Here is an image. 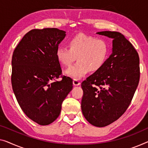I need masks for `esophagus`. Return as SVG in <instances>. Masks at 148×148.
Masks as SVG:
<instances>
[{
  "instance_id": "obj_1",
  "label": "esophagus",
  "mask_w": 148,
  "mask_h": 148,
  "mask_svg": "<svg viewBox=\"0 0 148 148\" xmlns=\"http://www.w3.org/2000/svg\"><path fill=\"white\" fill-rule=\"evenodd\" d=\"M73 84L74 86H78L80 84V82L78 80H77V79H74L73 80Z\"/></svg>"
}]
</instances>
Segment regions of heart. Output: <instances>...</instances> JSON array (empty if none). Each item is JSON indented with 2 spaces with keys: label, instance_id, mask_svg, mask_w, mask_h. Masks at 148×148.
Returning a JSON list of instances; mask_svg holds the SVG:
<instances>
[{
  "label": "heart",
  "instance_id": "b5f03b06",
  "mask_svg": "<svg viewBox=\"0 0 148 148\" xmlns=\"http://www.w3.org/2000/svg\"><path fill=\"white\" fill-rule=\"evenodd\" d=\"M68 47L59 46L56 50L58 62L67 67L76 60L78 62L70 66L66 74L74 78H80L90 72H98L108 58L110 48L105 40L79 34L68 41Z\"/></svg>",
  "mask_w": 148,
  "mask_h": 148
}]
</instances>
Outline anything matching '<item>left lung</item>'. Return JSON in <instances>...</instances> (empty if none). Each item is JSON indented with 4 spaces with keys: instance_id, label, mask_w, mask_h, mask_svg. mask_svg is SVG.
Returning a JSON list of instances; mask_svg holds the SVG:
<instances>
[{
    "instance_id": "1",
    "label": "left lung",
    "mask_w": 148,
    "mask_h": 148,
    "mask_svg": "<svg viewBox=\"0 0 148 148\" xmlns=\"http://www.w3.org/2000/svg\"><path fill=\"white\" fill-rule=\"evenodd\" d=\"M97 34L114 39L112 53L100 70L82 82L81 108L90 123L104 127L120 118L130 104L140 81V58L121 33Z\"/></svg>"
}]
</instances>
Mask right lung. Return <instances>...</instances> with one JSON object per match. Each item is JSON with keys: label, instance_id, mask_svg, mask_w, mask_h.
Masks as SVG:
<instances>
[{"label": "right lung", "instance_id": "right-lung-1", "mask_svg": "<svg viewBox=\"0 0 148 148\" xmlns=\"http://www.w3.org/2000/svg\"><path fill=\"white\" fill-rule=\"evenodd\" d=\"M65 33L56 28L32 29L13 52V92L24 113L39 125H48L56 120L62 103L73 87L72 78L62 76L56 57ZM59 77L62 80L57 81Z\"/></svg>", "mask_w": 148, "mask_h": 148}]
</instances>
